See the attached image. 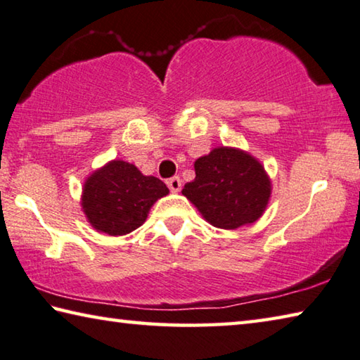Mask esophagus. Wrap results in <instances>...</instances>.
<instances>
[{"label": "esophagus", "mask_w": 360, "mask_h": 360, "mask_svg": "<svg viewBox=\"0 0 360 360\" xmlns=\"http://www.w3.org/2000/svg\"><path fill=\"white\" fill-rule=\"evenodd\" d=\"M167 186L172 193H179L181 190V180L180 176H172V179L167 180Z\"/></svg>", "instance_id": "1"}]
</instances>
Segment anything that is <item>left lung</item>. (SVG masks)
Returning a JSON list of instances; mask_svg holds the SVG:
<instances>
[{"mask_svg":"<svg viewBox=\"0 0 360 360\" xmlns=\"http://www.w3.org/2000/svg\"><path fill=\"white\" fill-rule=\"evenodd\" d=\"M196 179L181 194L207 223L234 231L256 223L272 196V180L261 161L236 147H217L194 162Z\"/></svg>","mask_w":360,"mask_h":360,"instance_id":"8db88e82","label":"left lung"}]
</instances>
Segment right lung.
<instances>
[{
    "label": "right lung",
    "instance_id": "add662e5",
    "mask_svg": "<svg viewBox=\"0 0 360 360\" xmlns=\"http://www.w3.org/2000/svg\"><path fill=\"white\" fill-rule=\"evenodd\" d=\"M167 194L160 179L143 175L131 162L112 160L86 176L80 205L93 229L117 237L142 226L153 204Z\"/></svg>",
    "mask_w": 360,
    "mask_h": 360
}]
</instances>
